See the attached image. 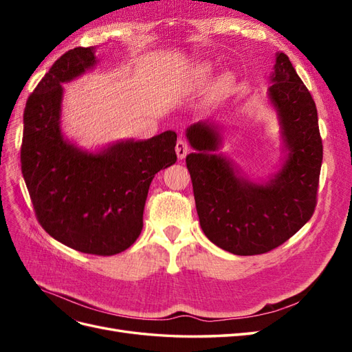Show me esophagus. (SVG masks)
<instances>
[{
	"label": "esophagus",
	"instance_id": "esophagus-1",
	"mask_svg": "<svg viewBox=\"0 0 352 352\" xmlns=\"http://www.w3.org/2000/svg\"><path fill=\"white\" fill-rule=\"evenodd\" d=\"M189 153V145L186 144V141L179 140L176 144V154L179 160H184L186 157V154Z\"/></svg>",
	"mask_w": 352,
	"mask_h": 352
}]
</instances>
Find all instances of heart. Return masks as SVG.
<instances>
[{"label": "heart", "mask_w": 352, "mask_h": 352, "mask_svg": "<svg viewBox=\"0 0 352 352\" xmlns=\"http://www.w3.org/2000/svg\"><path fill=\"white\" fill-rule=\"evenodd\" d=\"M210 72H211L210 63H202L195 72V82L198 85H204ZM232 85H233V74L230 72H223L216 78V80L212 82L211 94L214 95V97H223V95H226L232 89Z\"/></svg>", "instance_id": "heart-1"}]
</instances>
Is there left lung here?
<instances>
[{
  "label": "left lung",
  "mask_w": 352,
  "mask_h": 352,
  "mask_svg": "<svg viewBox=\"0 0 352 352\" xmlns=\"http://www.w3.org/2000/svg\"><path fill=\"white\" fill-rule=\"evenodd\" d=\"M265 94L282 141L280 164L267 177L250 179L220 153L225 129L216 120L190 124L185 135L195 153L186 155L199 225L219 248L236 255L264 254L311 219L323 145L311 94L283 52H276Z\"/></svg>",
  "instance_id": "8db88e82"
}]
</instances>
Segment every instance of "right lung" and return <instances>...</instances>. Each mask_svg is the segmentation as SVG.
I'll use <instances>...</instances> for the list:
<instances>
[{"label":"right lung","instance_id":"add662e5","mask_svg":"<svg viewBox=\"0 0 352 352\" xmlns=\"http://www.w3.org/2000/svg\"><path fill=\"white\" fill-rule=\"evenodd\" d=\"M95 47L61 56L30 95L23 114L22 173L38 221L56 241L95 255L127 250L141 235L148 189L176 163L173 131L87 150L63 132V85L98 65Z\"/></svg>","mask_w":352,"mask_h":352}]
</instances>
